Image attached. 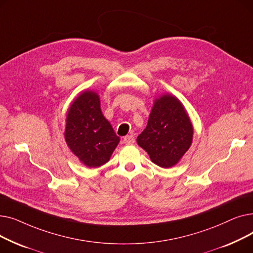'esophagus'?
<instances>
[{"label":"esophagus","instance_id":"obj_1","mask_svg":"<svg viewBox=\"0 0 253 253\" xmlns=\"http://www.w3.org/2000/svg\"><path fill=\"white\" fill-rule=\"evenodd\" d=\"M134 141H135V138L133 135H127L123 139V142L126 144H132V143H134Z\"/></svg>","mask_w":253,"mask_h":253}]
</instances>
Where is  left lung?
I'll list each match as a JSON object with an SVG mask.
<instances>
[{
	"label": "left lung",
	"instance_id": "1",
	"mask_svg": "<svg viewBox=\"0 0 253 253\" xmlns=\"http://www.w3.org/2000/svg\"><path fill=\"white\" fill-rule=\"evenodd\" d=\"M193 140V126L180 101L172 95L155 100L149 122L137 137L152 162L163 168L174 166Z\"/></svg>",
	"mask_w": 253,
	"mask_h": 253
}]
</instances>
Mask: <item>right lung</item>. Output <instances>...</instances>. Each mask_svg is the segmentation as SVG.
Here are the masks:
<instances>
[{
	"mask_svg": "<svg viewBox=\"0 0 253 253\" xmlns=\"http://www.w3.org/2000/svg\"><path fill=\"white\" fill-rule=\"evenodd\" d=\"M65 141L88 167L105 164L120 141L100 110L97 93L84 91L72 103L66 118Z\"/></svg>",
	"mask_w": 253,
	"mask_h": 253,
	"instance_id": "right-lung-1",
	"label": "right lung"
}]
</instances>
